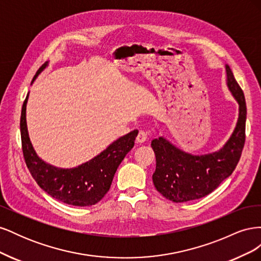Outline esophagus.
I'll list each match as a JSON object with an SVG mask.
<instances>
[{"label": "esophagus", "instance_id": "34e87169", "mask_svg": "<svg viewBox=\"0 0 261 261\" xmlns=\"http://www.w3.org/2000/svg\"><path fill=\"white\" fill-rule=\"evenodd\" d=\"M147 138H148L147 132H145V130H139L138 135H137V137H136V141H137L138 144H143V143H145V141L147 140Z\"/></svg>", "mask_w": 261, "mask_h": 261}]
</instances>
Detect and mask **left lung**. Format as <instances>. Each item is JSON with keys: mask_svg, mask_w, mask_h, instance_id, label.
<instances>
[{"mask_svg": "<svg viewBox=\"0 0 261 261\" xmlns=\"http://www.w3.org/2000/svg\"><path fill=\"white\" fill-rule=\"evenodd\" d=\"M227 87L240 105L236 127L230 139L219 151L193 155L181 151L162 137L153 139L151 147L155 154L154 187L173 202H185L207 196L230 176L238 165L245 145L246 102L244 92L230 66L226 65Z\"/></svg>", "mask_w": 261, "mask_h": 261, "instance_id": "left-lung-1", "label": "left lung"}]
</instances>
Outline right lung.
I'll return each mask as SVG.
<instances>
[{
  "mask_svg": "<svg viewBox=\"0 0 261 261\" xmlns=\"http://www.w3.org/2000/svg\"><path fill=\"white\" fill-rule=\"evenodd\" d=\"M46 63L38 69L33 82L45 68ZM23 101L20 115V135L23 159L31 176L45 193L54 199L72 206L87 207L99 202L111 187L115 172L125 155L135 145L138 130L118 138L103 152L75 169H59L43 162L30 143L26 123V105Z\"/></svg>",
  "mask_w": 261,
  "mask_h": 261,
  "instance_id": "right-lung-1",
  "label": "right lung"
}]
</instances>
